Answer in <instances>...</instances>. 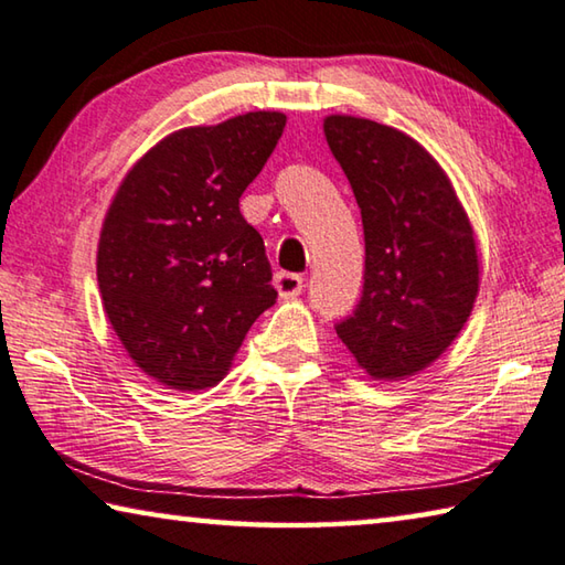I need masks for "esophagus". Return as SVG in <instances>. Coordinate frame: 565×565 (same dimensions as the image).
Here are the masks:
<instances>
[{
  "instance_id": "obj_1",
  "label": "esophagus",
  "mask_w": 565,
  "mask_h": 565,
  "mask_svg": "<svg viewBox=\"0 0 565 565\" xmlns=\"http://www.w3.org/2000/svg\"><path fill=\"white\" fill-rule=\"evenodd\" d=\"M275 288L280 292V298H295L302 292V275L298 273H277L275 275Z\"/></svg>"
}]
</instances>
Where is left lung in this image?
Wrapping results in <instances>:
<instances>
[{
  "label": "left lung",
  "instance_id": "obj_1",
  "mask_svg": "<svg viewBox=\"0 0 565 565\" xmlns=\"http://www.w3.org/2000/svg\"><path fill=\"white\" fill-rule=\"evenodd\" d=\"M326 140L358 200L365 277L338 338L377 381H403L446 350L473 310L478 249L440 164L413 137L330 115Z\"/></svg>",
  "mask_w": 565,
  "mask_h": 565
}]
</instances>
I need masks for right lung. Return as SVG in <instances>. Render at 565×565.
Listing matches in <instances>:
<instances>
[{
    "label": "right lung",
    "instance_id": "add662e5",
    "mask_svg": "<svg viewBox=\"0 0 565 565\" xmlns=\"http://www.w3.org/2000/svg\"><path fill=\"white\" fill-rule=\"evenodd\" d=\"M282 129V113L184 127L119 184L102 225L97 282L117 338L157 383L217 385L249 326L275 305L265 243L239 198Z\"/></svg>",
    "mask_w": 565,
    "mask_h": 565
}]
</instances>
